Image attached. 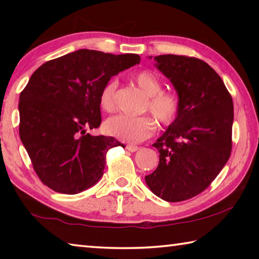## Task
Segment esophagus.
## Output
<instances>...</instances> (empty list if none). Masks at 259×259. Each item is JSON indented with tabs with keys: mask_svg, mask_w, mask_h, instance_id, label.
I'll return each mask as SVG.
<instances>
[{
	"mask_svg": "<svg viewBox=\"0 0 259 259\" xmlns=\"http://www.w3.org/2000/svg\"><path fill=\"white\" fill-rule=\"evenodd\" d=\"M125 148H126V150H128L129 152H136V151L139 150V147L136 146V145H126Z\"/></svg>",
	"mask_w": 259,
	"mask_h": 259,
	"instance_id": "esophagus-1",
	"label": "esophagus"
}]
</instances>
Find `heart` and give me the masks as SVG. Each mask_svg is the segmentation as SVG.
<instances>
[{"label":"heart","mask_w":259,"mask_h":259,"mask_svg":"<svg viewBox=\"0 0 259 259\" xmlns=\"http://www.w3.org/2000/svg\"><path fill=\"white\" fill-rule=\"evenodd\" d=\"M133 80L144 91L148 99L146 108L156 117L162 125H169L176 120L181 108L178 96L172 91L162 90L160 78L151 71H140L134 74ZM117 81L105 83L99 94V104L105 112L115 109V91ZM155 121L151 116L117 115L108 119L105 130L108 135L128 143H139L154 134Z\"/></svg>","instance_id":"b5f03b06"}]
</instances>
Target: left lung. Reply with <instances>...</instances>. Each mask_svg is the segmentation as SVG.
<instances>
[{"mask_svg":"<svg viewBox=\"0 0 259 259\" xmlns=\"http://www.w3.org/2000/svg\"><path fill=\"white\" fill-rule=\"evenodd\" d=\"M154 60L176 89L181 108L153 144L160 161L145 182L162 200L179 202L203 192L229 161L233 100L205 61L177 55L156 56Z\"/></svg>","mask_w":259,"mask_h":259,"instance_id":"obj_1","label":"left lung"}]
</instances>
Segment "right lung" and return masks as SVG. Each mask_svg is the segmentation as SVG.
Listing matches in <instances>:
<instances>
[{"label":"right lung","instance_id":"obj_1","mask_svg":"<svg viewBox=\"0 0 259 259\" xmlns=\"http://www.w3.org/2000/svg\"><path fill=\"white\" fill-rule=\"evenodd\" d=\"M139 63L135 54L81 49L33 73L19 97V135L45 185L77 194L102 178L107 151L124 145L87 130L102 123L99 94L105 83Z\"/></svg>","mask_w":259,"mask_h":259}]
</instances>
